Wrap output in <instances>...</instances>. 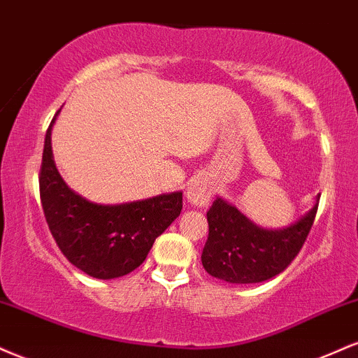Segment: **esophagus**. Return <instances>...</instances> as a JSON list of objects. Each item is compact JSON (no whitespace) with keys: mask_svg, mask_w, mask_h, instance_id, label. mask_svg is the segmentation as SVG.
<instances>
[{"mask_svg":"<svg viewBox=\"0 0 358 358\" xmlns=\"http://www.w3.org/2000/svg\"><path fill=\"white\" fill-rule=\"evenodd\" d=\"M213 196V186L204 179H194L187 184L186 197L191 204L197 206V208H206L211 201Z\"/></svg>","mask_w":358,"mask_h":358,"instance_id":"34e87169","label":"esophagus"}]
</instances>
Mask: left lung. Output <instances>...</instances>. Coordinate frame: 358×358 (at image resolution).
Returning a JSON list of instances; mask_svg holds the SVG:
<instances>
[{"label":"left lung","instance_id":"8db88e82","mask_svg":"<svg viewBox=\"0 0 358 358\" xmlns=\"http://www.w3.org/2000/svg\"><path fill=\"white\" fill-rule=\"evenodd\" d=\"M320 194L289 226L262 228L229 201L217 196L208 211L209 236L203 250L204 270L228 283H262L280 275L303 246L313 226Z\"/></svg>","mask_w":358,"mask_h":358}]
</instances>
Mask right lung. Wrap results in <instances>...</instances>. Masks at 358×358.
I'll return each mask as SVG.
<instances>
[{
	"instance_id": "1",
	"label": "right lung",
	"mask_w": 358,
	"mask_h": 358,
	"mask_svg": "<svg viewBox=\"0 0 358 358\" xmlns=\"http://www.w3.org/2000/svg\"><path fill=\"white\" fill-rule=\"evenodd\" d=\"M45 136L41 162V206L55 241L66 259L92 278L113 280L144 263L155 238L182 211V192H167L122 204H99L66 186L52 150V130Z\"/></svg>"
}]
</instances>
